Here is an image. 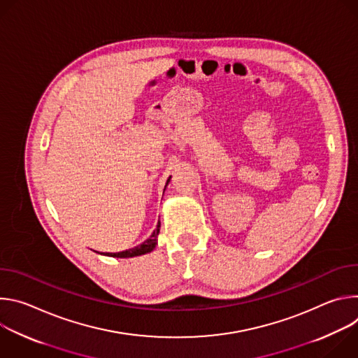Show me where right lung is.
Here are the masks:
<instances>
[{
  "mask_svg": "<svg viewBox=\"0 0 358 358\" xmlns=\"http://www.w3.org/2000/svg\"><path fill=\"white\" fill-rule=\"evenodd\" d=\"M160 222L157 224V228L156 231L151 234V236L148 239H145L143 243H140L138 246H134L131 249H127V250H123V252H117V253H106L109 255V257H116V258H133V257H138V255H144V253H148L151 252L152 249L156 248L157 245V236H159V232H160Z\"/></svg>",
  "mask_w": 358,
  "mask_h": 358,
  "instance_id": "1",
  "label": "right lung"
}]
</instances>
